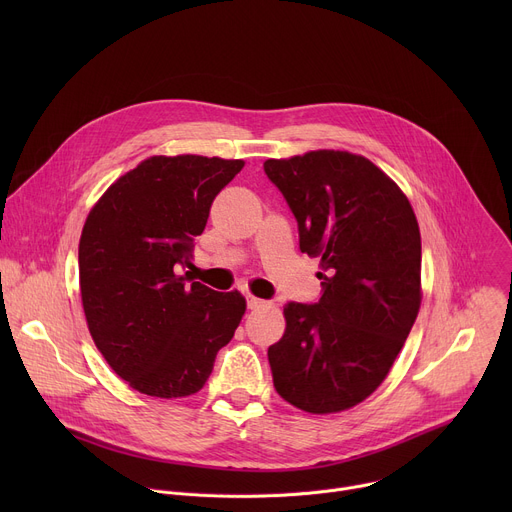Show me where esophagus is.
I'll return each instance as SVG.
<instances>
[{"label": "esophagus", "mask_w": 512, "mask_h": 512, "mask_svg": "<svg viewBox=\"0 0 512 512\" xmlns=\"http://www.w3.org/2000/svg\"><path fill=\"white\" fill-rule=\"evenodd\" d=\"M263 306H267L265 300H259V298H255V296H247V308H249V310H259V308H263Z\"/></svg>", "instance_id": "esophagus-1"}]
</instances>
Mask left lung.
Masks as SVG:
<instances>
[{
  "label": "left lung",
  "mask_w": 512,
  "mask_h": 512,
  "mask_svg": "<svg viewBox=\"0 0 512 512\" xmlns=\"http://www.w3.org/2000/svg\"><path fill=\"white\" fill-rule=\"evenodd\" d=\"M300 231L320 257L318 304H287L269 346L273 387L294 407L328 415L387 379L421 306V235L403 190L371 160L340 150L267 160Z\"/></svg>",
  "instance_id": "left-lung-1"
}]
</instances>
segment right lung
Returning <instances> with one entry per match:
<instances>
[{
  "mask_svg": "<svg viewBox=\"0 0 512 512\" xmlns=\"http://www.w3.org/2000/svg\"><path fill=\"white\" fill-rule=\"evenodd\" d=\"M243 166L152 156L117 178L87 216L79 243L87 326L115 375L143 395L198 393L245 316L241 291L188 285L176 273L190 263L214 196Z\"/></svg>",
  "mask_w": 512,
  "mask_h": 512,
  "instance_id": "right-lung-1",
  "label": "right lung"
}]
</instances>
